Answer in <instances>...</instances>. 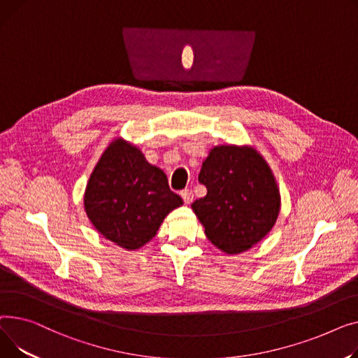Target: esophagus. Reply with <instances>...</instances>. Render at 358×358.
<instances>
[{
  "mask_svg": "<svg viewBox=\"0 0 358 358\" xmlns=\"http://www.w3.org/2000/svg\"><path fill=\"white\" fill-rule=\"evenodd\" d=\"M180 196L186 205H189L194 201V192L191 191V189H185V191L180 192Z\"/></svg>",
  "mask_w": 358,
  "mask_h": 358,
  "instance_id": "34e87169",
  "label": "esophagus"
}]
</instances>
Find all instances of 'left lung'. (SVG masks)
I'll return each instance as SVG.
<instances>
[{"mask_svg": "<svg viewBox=\"0 0 358 358\" xmlns=\"http://www.w3.org/2000/svg\"><path fill=\"white\" fill-rule=\"evenodd\" d=\"M198 179L208 192L192 209L208 240L224 253H243L275 225L280 194L268 164L253 147H214Z\"/></svg>", "mask_w": 358, "mask_h": 358, "instance_id": "left-lung-1", "label": "left lung"}]
</instances>
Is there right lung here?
I'll return each instance as SVG.
<instances>
[{
  "instance_id": "add662e5",
  "label": "right lung",
  "mask_w": 358,
  "mask_h": 358,
  "mask_svg": "<svg viewBox=\"0 0 358 358\" xmlns=\"http://www.w3.org/2000/svg\"><path fill=\"white\" fill-rule=\"evenodd\" d=\"M183 203L164 172L136 145L114 140L88 180L83 205L94 227L117 245L137 250L157 233L164 217Z\"/></svg>"
}]
</instances>
